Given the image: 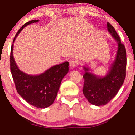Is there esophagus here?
<instances>
[{
  "mask_svg": "<svg viewBox=\"0 0 135 135\" xmlns=\"http://www.w3.org/2000/svg\"><path fill=\"white\" fill-rule=\"evenodd\" d=\"M76 63H77V62H76V61H71L70 62V65H69V66H70V68L71 69H74V68H75V66H76Z\"/></svg>",
  "mask_w": 135,
  "mask_h": 135,
  "instance_id": "34e87169",
  "label": "esophagus"
}]
</instances>
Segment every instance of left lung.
<instances>
[{
    "label": "left lung",
    "instance_id": "obj_1",
    "mask_svg": "<svg viewBox=\"0 0 135 135\" xmlns=\"http://www.w3.org/2000/svg\"><path fill=\"white\" fill-rule=\"evenodd\" d=\"M107 29L118 43L115 60L110 66L107 75L100 76L91 73L90 69L84 66L85 74L83 93L91 104L103 106L109 103L116 95L123 85L126 78V51L119 36L113 26L107 23Z\"/></svg>",
    "mask_w": 135,
    "mask_h": 135
}]
</instances>
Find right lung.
Returning <instances> with one entry per match:
<instances>
[{"mask_svg":"<svg viewBox=\"0 0 135 135\" xmlns=\"http://www.w3.org/2000/svg\"><path fill=\"white\" fill-rule=\"evenodd\" d=\"M39 20L26 23L16 33L11 47L10 70L17 93L28 104L39 108H46L55 100L64 76L69 72V62L54 65L38 75H31L21 71L17 66L13 55V42L26 26Z\"/></svg>","mask_w":135,"mask_h":135,"instance_id":"right-lung-1","label":"right lung"}]
</instances>
